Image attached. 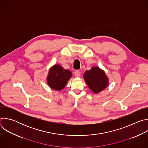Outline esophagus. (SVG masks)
Segmentation results:
<instances>
[{"label": "esophagus", "mask_w": 148, "mask_h": 148, "mask_svg": "<svg viewBox=\"0 0 148 148\" xmlns=\"http://www.w3.org/2000/svg\"><path fill=\"white\" fill-rule=\"evenodd\" d=\"M74 73V75H75V76L76 77H79L80 75H81V73H80V71H79L78 70L75 71Z\"/></svg>", "instance_id": "esophagus-1"}]
</instances>
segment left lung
Segmentation results:
<instances>
[{
    "label": "left lung",
    "mask_w": 148,
    "mask_h": 148,
    "mask_svg": "<svg viewBox=\"0 0 148 148\" xmlns=\"http://www.w3.org/2000/svg\"><path fill=\"white\" fill-rule=\"evenodd\" d=\"M84 78L90 89L95 94H98L108 85V78L104 71L98 67H93L84 74Z\"/></svg>",
    "instance_id": "1"
}]
</instances>
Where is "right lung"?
<instances>
[{
  "mask_svg": "<svg viewBox=\"0 0 148 148\" xmlns=\"http://www.w3.org/2000/svg\"><path fill=\"white\" fill-rule=\"evenodd\" d=\"M72 73L69 70H65L60 65L55 64L49 71L47 82L49 86L53 90L60 91L64 88Z\"/></svg>",
  "mask_w": 148,
  "mask_h": 148,
  "instance_id": "right-lung-1",
  "label": "right lung"
}]
</instances>
